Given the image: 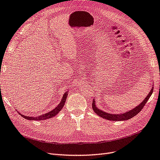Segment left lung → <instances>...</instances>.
I'll use <instances>...</instances> for the list:
<instances>
[{
    "label": "left lung",
    "instance_id": "1",
    "mask_svg": "<svg viewBox=\"0 0 160 160\" xmlns=\"http://www.w3.org/2000/svg\"><path fill=\"white\" fill-rule=\"evenodd\" d=\"M153 87L152 85V87L151 88V90H150L149 93H148V95L146 96V98H144L143 101L142 102L139 104L136 107L134 108L133 109H132L131 110L127 111V112L125 113H118V114H115V113H107L105 111H103L101 109H99L96 105V102L95 101V99L93 101V103H92V108H93V111L97 114L98 115L99 117L103 118L104 119H108V120H111V121H125V120H128L131 118H132L134 116L136 115L138 113H139V111H141L143 108L144 107V105H146V102L148 101V99H149L150 96L152 95V93H153Z\"/></svg>",
    "mask_w": 160,
    "mask_h": 160
}]
</instances>
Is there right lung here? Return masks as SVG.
Segmentation results:
<instances>
[{
    "label": "right lung",
    "mask_w": 160,
    "mask_h": 160,
    "mask_svg": "<svg viewBox=\"0 0 160 160\" xmlns=\"http://www.w3.org/2000/svg\"><path fill=\"white\" fill-rule=\"evenodd\" d=\"M68 91H66L65 93L63 94V96H62V98L61 99V101L59 103L55 108L53 109L52 110L50 111L49 112H48L45 114H42L41 115L39 116H37V117H30V116H27V115H24L22 114H21L20 113H18L19 114H21L22 118H25L26 119L28 120H38V121H41V120H44V119H50L53 117H55L58 113H59V111L62 109V108L64 107L65 103L66 101V99L67 98V95H68Z\"/></svg>",
    "instance_id": "1"
}]
</instances>
